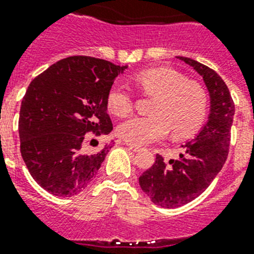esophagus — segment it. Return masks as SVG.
<instances>
[{"label": "esophagus", "mask_w": 254, "mask_h": 254, "mask_svg": "<svg viewBox=\"0 0 254 254\" xmlns=\"http://www.w3.org/2000/svg\"><path fill=\"white\" fill-rule=\"evenodd\" d=\"M124 144H125V146H127L129 150L134 151V152H138V151H140V147H138V146H134V144H130V143H124Z\"/></svg>", "instance_id": "1"}]
</instances>
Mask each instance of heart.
Returning <instances> with one entry per match:
<instances>
[{
    "instance_id": "obj_1",
    "label": "heart",
    "mask_w": 254,
    "mask_h": 254,
    "mask_svg": "<svg viewBox=\"0 0 254 254\" xmlns=\"http://www.w3.org/2000/svg\"><path fill=\"white\" fill-rule=\"evenodd\" d=\"M135 81L148 94L156 95L152 116L133 117L117 127L119 137L134 146H147L167 137H187L203 124L208 112V94L199 84L187 81L169 67L150 68L135 76ZM107 107L111 114L125 117L133 111V97L123 82L108 91Z\"/></svg>"
}]
</instances>
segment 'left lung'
<instances>
[{
	"mask_svg": "<svg viewBox=\"0 0 254 254\" xmlns=\"http://www.w3.org/2000/svg\"><path fill=\"white\" fill-rule=\"evenodd\" d=\"M177 59L191 65L203 77L209 93V115L195 138L182 144L180 159L165 163L156 155L155 164L139 177V186L152 203L177 208L195 200L221 172L229 155L230 131L235 115L229 87L212 68L185 57Z\"/></svg>",
	"mask_w": 254,
	"mask_h": 254,
	"instance_id": "left-lung-1",
	"label": "left lung"
}]
</instances>
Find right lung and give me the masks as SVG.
Instances as JSON below:
<instances>
[{"instance_id":"add662e5","label":"right lung","mask_w":254,"mask_h":254,"mask_svg":"<svg viewBox=\"0 0 254 254\" xmlns=\"http://www.w3.org/2000/svg\"><path fill=\"white\" fill-rule=\"evenodd\" d=\"M127 65L91 57L62 59L29 84L19 116L20 152L33 180L48 192L71 197L97 176L111 143L85 150L90 135H107V95ZM94 140V139H93Z\"/></svg>"}]
</instances>
